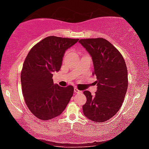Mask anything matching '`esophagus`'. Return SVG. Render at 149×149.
Wrapping results in <instances>:
<instances>
[{
    "mask_svg": "<svg viewBox=\"0 0 149 149\" xmlns=\"http://www.w3.org/2000/svg\"><path fill=\"white\" fill-rule=\"evenodd\" d=\"M74 92L76 93V94H80V93H82V91L78 90L77 88H74Z\"/></svg>",
    "mask_w": 149,
    "mask_h": 149,
    "instance_id": "34e87169",
    "label": "esophagus"
}]
</instances>
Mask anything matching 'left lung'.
I'll use <instances>...</instances> for the list:
<instances>
[{"mask_svg": "<svg viewBox=\"0 0 149 149\" xmlns=\"http://www.w3.org/2000/svg\"><path fill=\"white\" fill-rule=\"evenodd\" d=\"M79 42L92 57L93 75L97 90L92 96L85 91L87 102L83 113L95 122L111 119L121 108L128 89V70L120 52L103 38L80 39Z\"/></svg>", "mask_w": 149, "mask_h": 149, "instance_id": "8db88e82", "label": "left lung"}]
</instances>
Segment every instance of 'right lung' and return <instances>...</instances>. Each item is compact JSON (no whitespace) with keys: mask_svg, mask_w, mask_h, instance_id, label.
I'll return each instance as SVG.
<instances>
[{"mask_svg":"<svg viewBox=\"0 0 149 149\" xmlns=\"http://www.w3.org/2000/svg\"><path fill=\"white\" fill-rule=\"evenodd\" d=\"M78 40L49 36L35 44L26 57L21 73L23 95L38 119L46 121L60 115L72 97L73 86L54 84L53 73L60 71L65 51Z\"/></svg>","mask_w":149,"mask_h":149,"instance_id":"1","label":"right lung"}]
</instances>
